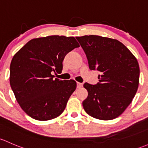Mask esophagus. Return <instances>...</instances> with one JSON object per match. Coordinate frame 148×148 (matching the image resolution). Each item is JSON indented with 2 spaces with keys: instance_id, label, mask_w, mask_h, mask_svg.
<instances>
[{
  "instance_id": "1",
  "label": "esophagus",
  "mask_w": 148,
  "mask_h": 148,
  "mask_svg": "<svg viewBox=\"0 0 148 148\" xmlns=\"http://www.w3.org/2000/svg\"><path fill=\"white\" fill-rule=\"evenodd\" d=\"M83 87V83H77V88H80Z\"/></svg>"
}]
</instances>
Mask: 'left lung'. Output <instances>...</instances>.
<instances>
[{"mask_svg":"<svg viewBox=\"0 0 148 148\" xmlns=\"http://www.w3.org/2000/svg\"><path fill=\"white\" fill-rule=\"evenodd\" d=\"M91 71H98L99 83H85V111L97 119L109 120L121 115L138 90L140 68L132 53L120 41L99 36L76 38Z\"/></svg>","mask_w":148,"mask_h":148,"instance_id":"left-lung-1","label":"left lung"}]
</instances>
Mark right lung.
<instances>
[{
	"label": "right lung",
	"mask_w": 148,
	"mask_h": 148,
	"mask_svg": "<svg viewBox=\"0 0 148 148\" xmlns=\"http://www.w3.org/2000/svg\"><path fill=\"white\" fill-rule=\"evenodd\" d=\"M80 47L74 37L51 36L28 41L11 60L10 84L24 112L37 120L57 118L75 90L73 80L53 78L67 53Z\"/></svg>",
	"instance_id": "add662e5"
}]
</instances>
